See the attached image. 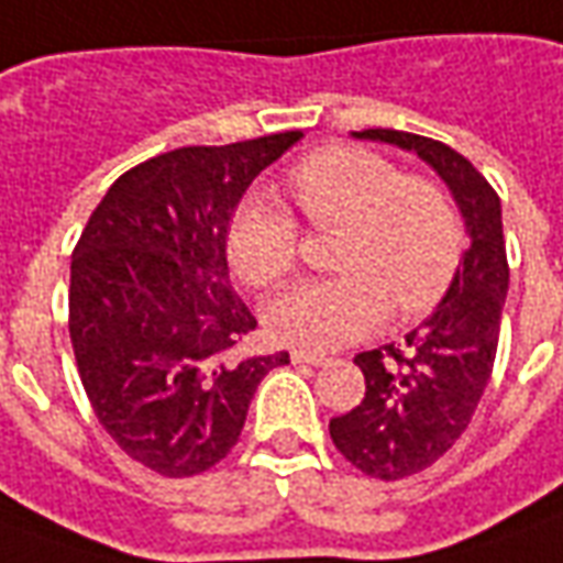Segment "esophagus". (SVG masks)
<instances>
[{"label": "esophagus", "mask_w": 563, "mask_h": 563, "mask_svg": "<svg viewBox=\"0 0 563 563\" xmlns=\"http://www.w3.org/2000/svg\"><path fill=\"white\" fill-rule=\"evenodd\" d=\"M292 363L295 365H325V363H329V360H325V356H317V353L292 350Z\"/></svg>", "instance_id": "1"}]
</instances>
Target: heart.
<instances>
[{"instance_id":"obj_1","label":"heart","mask_w":563,"mask_h":563,"mask_svg":"<svg viewBox=\"0 0 563 563\" xmlns=\"http://www.w3.org/2000/svg\"><path fill=\"white\" fill-rule=\"evenodd\" d=\"M286 191L310 231H338L332 268L341 277L295 286L271 301L265 325L274 341L325 353L375 332L387 308L420 317L445 298L466 250L448 188L405 176L368 148L329 145L286 173ZM225 250L246 286H280L298 262V222L246 198L228 219Z\"/></svg>"}]
</instances>
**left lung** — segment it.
Listing matches in <instances>:
<instances>
[{
  "instance_id": "left-lung-1",
  "label": "left lung",
  "mask_w": 563,
  "mask_h": 563,
  "mask_svg": "<svg viewBox=\"0 0 563 563\" xmlns=\"http://www.w3.org/2000/svg\"><path fill=\"white\" fill-rule=\"evenodd\" d=\"M356 136L418 152L448 183L473 241L430 320L405 344L353 360L365 375L363 402L329 420L332 442L360 473L396 482L432 466L470 427L497 360L509 262L500 198L473 161L418 133L372 128Z\"/></svg>"
}]
</instances>
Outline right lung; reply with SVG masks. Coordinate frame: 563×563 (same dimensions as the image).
<instances>
[{
	"mask_svg": "<svg viewBox=\"0 0 563 563\" xmlns=\"http://www.w3.org/2000/svg\"><path fill=\"white\" fill-rule=\"evenodd\" d=\"M301 140L186 145L121 173L73 250L69 338L90 408L115 445L167 478L238 445L255 387L289 353L238 356L255 317L228 283V219Z\"/></svg>",
	"mask_w": 563,
	"mask_h": 563,
	"instance_id": "add662e5",
	"label": "right lung"
}]
</instances>
